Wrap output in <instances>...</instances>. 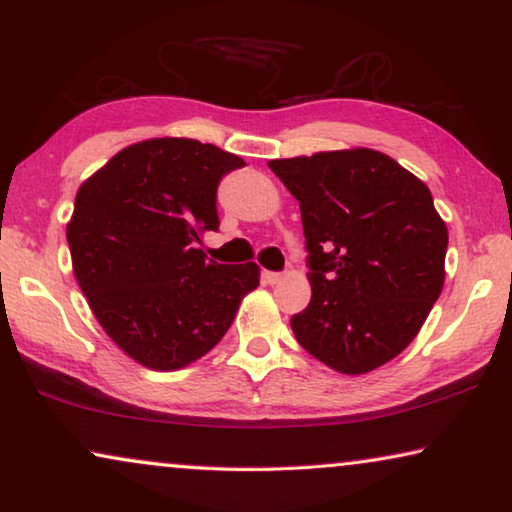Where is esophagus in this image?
<instances>
[{
	"mask_svg": "<svg viewBox=\"0 0 512 512\" xmlns=\"http://www.w3.org/2000/svg\"><path fill=\"white\" fill-rule=\"evenodd\" d=\"M263 279H265V282H268V284H279V282H282V279H284V275H282V272H270V270H265V272H263Z\"/></svg>",
	"mask_w": 512,
	"mask_h": 512,
	"instance_id": "obj_1",
	"label": "esophagus"
}]
</instances>
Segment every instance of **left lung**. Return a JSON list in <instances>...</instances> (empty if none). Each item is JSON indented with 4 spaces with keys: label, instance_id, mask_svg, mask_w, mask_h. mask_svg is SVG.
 I'll use <instances>...</instances> for the list:
<instances>
[{
    "label": "left lung",
    "instance_id": "1",
    "mask_svg": "<svg viewBox=\"0 0 512 512\" xmlns=\"http://www.w3.org/2000/svg\"><path fill=\"white\" fill-rule=\"evenodd\" d=\"M298 200L312 300L300 347L342 375L384 366L415 340L445 284L447 226L422 179L375 149L270 160Z\"/></svg>",
    "mask_w": 512,
    "mask_h": 512
}]
</instances>
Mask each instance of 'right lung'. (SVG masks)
Listing matches in <instances>:
<instances>
[{
    "label": "right lung",
    "instance_id": "1",
    "mask_svg": "<svg viewBox=\"0 0 512 512\" xmlns=\"http://www.w3.org/2000/svg\"><path fill=\"white\" fill-rule=\"evenodd\" d=\"M244 167L186 137L125 146L83 181L67 223L74 277L104 333L139 366L179 370L205 356L258 286V265L198 249L219 228L216 186Z\"/></svg>",
    "mask_w": 512,
    "mask_h": 512
}]
</instances>
